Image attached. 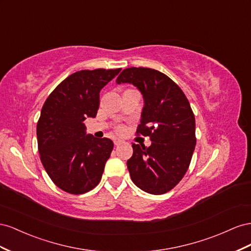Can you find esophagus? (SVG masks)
<instances>
[{
  "mask_svg": "<svg viewBox=\"0 0 251 251\" xmlns=\"http://www.w3.org/2000/svg\"><path fill=\"white\" fill-rule=\"evenodd\" d=\"M113 143H114V145L118 146V145H120V144H121L122 141H121L120 139H113Z\"/></svg>",
  "mask_w": 251,
  "mask_h": 251,
  "instance_id": "34e87169",
  "label": "esophagus"
}]
</instances>
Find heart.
<instances>
[{
  "instance_id": "b5f03b06",
  "label": "heart",
  "mask_w": 251,
  "mask_h": 251,
  "mask_svg": "<svg viewBox=\"0 0 251 251\" xmlns=\"http://www.w3.org/2000/svg\"><path fill=\"white\" fill-rule=\"evenodd\" d=\"M117 130H118L119 132H121V131H123V127H121V126H119V127L117 128Z\"/></svg>"
}]
</instances>
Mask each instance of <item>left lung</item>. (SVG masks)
I'll return each instance as SVG.
<instances>
[{
  "mask_svg": "<svg viewBox=\"0 0 251 251\" xmlns=\"http://www.w3.org/2000/svg\"><path fill=\"white\" fill-rule=\"evenodd\" d=\"M118 84H132L144 100L137 133L148 135L149 147L132 144L127 161L132 182L143 191L163 195L187 171L196 147V120L182 89L160 71L131 67L122 71Z\"/></svg>",
  "mask_w": 251,
  "mask_h": 251,
  "instance_id": "obj_1",
  "label": "left lung"
}]
</instances>
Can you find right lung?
Instances as JSON below:
<instances>
[{"label": "right lung", "mask_w": 251, "mask_h": 251, "mask_svg": "<svg viewBox=\"0 0 251 251\" xmlns=\"http://www.w3.org/2000/svg\"><path fill=\"white\" fill-rule=\"evenodd\" d=\"M120 71H76L56 86L42 107L37 125L41 162L64 191L82 195L101 181L113 142L86 134L84 121L96 118L100 91Z\"/></svg>", "instance_id": "1"}]
</instances>
